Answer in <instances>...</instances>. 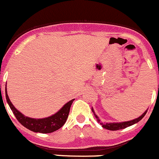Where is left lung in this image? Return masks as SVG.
Segmentation results:
<instances>
[{
  "label": "left lung",
  "instance_id": "obj_1",
  "mask_svg": "<svg viewBox=\"0 0 159 159\" xmlns=\"http://www.w3.org/2000/svg\"><path fill=\"white\" fill-rule=\"evenodd\" d=\"M92 111L93 112L94 115H95L96 119H97V121L98 122V123H100L103 128H106V129L110 130V131H117V130L124 129V128H128V127L131 126V125L138 123V121H140V120H141V119L144 117V115H145L148 111H146L145 112L142 114V115L140 116V117H138V118L134 119V120H129V121L121 122V123H107V124H103V123H101V122H100V120L98 118V117H97V116L95 114V113H94L93 108H92Z\"/></svg>",
  "mask_w": 159,
  "mask_h": 159
}]
</instances>
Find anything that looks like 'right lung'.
<instances>
[{
	"mask_svg": "<svg viewBox=\"0 0 159 159\" xmlns=\"http://www.w3.org/2000/svg\"><path fill=\"white\" fill-rule=\"evenodd\" d=\"M5 95L6 100H7L9 107L11 109L13 114H15L17 120L21 123V125H22L23 126L25 127L30 131L43 134L54 132L63 126L64 124L66 121L67 118H68L70 107H71L72 103L74 100V99H73V100H70L68 103H66L54 115L50 116L46 118L33 119L25 116L13 106L8 96H7V89H5Z\"/></svg>",
	"mask_w": 159,
	"mask_h": 159,
	"instance_id": "add662e5",
	"label": "right lung"
}]
</instances>
